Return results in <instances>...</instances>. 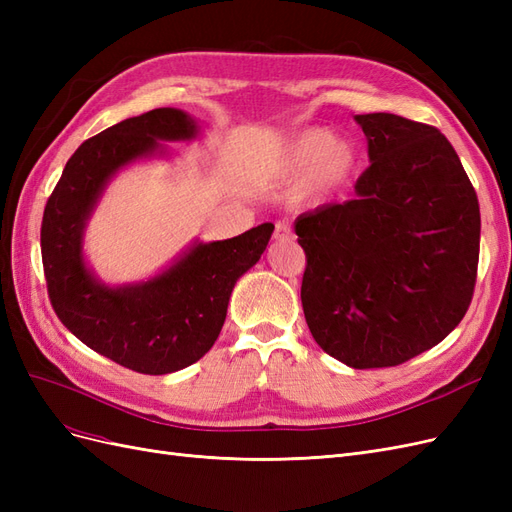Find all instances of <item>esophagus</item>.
<instances>
[{
    "instance_id": "1",
    "label": "esophagus",
    "mask_w": 512,
    "mask_h": 512,
    "mask_svg": "<svg viewBox=\"0 0 512 512\" xmlns=\"http://www.w3.org/2000/svg\"><path fill=\"white\" fill-rule=\"evenodd\" d=\"M273 237L277 239V241H290L294 235H292V228H290V224L288 222H275V232H273Z\"/></svg>"
}]
</instances>
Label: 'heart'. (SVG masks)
<instances>
[{
    "mask_svg": "<svg viewBox=\"0 0 512 512\" xmlns=\"http://www.w3.org/2000/svg\"><path fill=\"white\" fill-rule=\"evenodd\" d=\"M354 166V156L346 143L331 138L324 130H307L280 153L275 173L280 177L305 175V194H327L342 183Z\"/></svg>",
    "mask_w": 512,
    "mask_h": 512,
    "instance_id": "1",
    "label": "heart"
}]
</instances>
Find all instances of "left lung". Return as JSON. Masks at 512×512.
<instances>
[{"instance_id": "obj_1", "label": "left lung", "mask_w": 512, "mask_h": 512, "mask_svg": "<svg viewBox=\"0 0 512 512\" xmlns=\"http://www.w3.org/2000/svg\"><path fill=\"white\" fill-rule=\"evenodd\" d=\"M369 166L354 198L299 215L301 303L316 344L354 369L395 367L466 316L480 209L446 136L391 113L356 115Z\"/></svg>"}]
</instances>
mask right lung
Segmentation results:
<instances>
[{"instance_id":"right-lung-1","label":"right lung","mask_w":512,"mask_h":512,"mask_svg":"<svg viewBox=\"0 0 512 512\" xmlns=\"http://www.w3.org/2000/svg\"><path fill=\"white\" fill-rule=\"evenodd\" d=\"M196 134V121L179 108L115 123L72 153L44 207L42 265L57 318L85 346L138 374H170L211 350L232 288L260 260L273 232L267 222L239 237L194 243L160 275L117 288L85 265L87 220L117 170L164 153L160 141Z\"/></svg>"}]
</instances>
